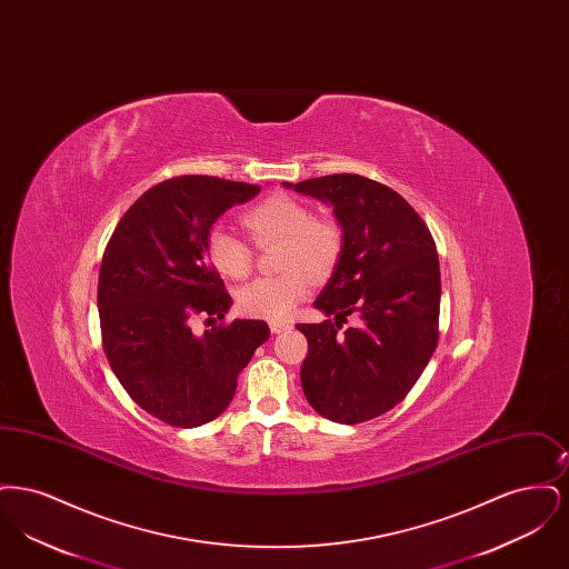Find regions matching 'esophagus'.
Segmentation results:
<instances>
[{
  "mask_svg": "<svg viewBox=\"0 0 569 569\" xmlns=\"http://www.w3.org/2000/svg\"><path fill=\"white\" fill-rule=\"evenodd\" d=\"M271 332L272 335H281V332H286V330H290L292 325L290 322H271Z\"/></svg>",
  "mask_w": 569,
  "mask_h": 569,
  "instance_id": "obj_1",
  "label": "esophagus"
}]
</instances>
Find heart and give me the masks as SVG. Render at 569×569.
I'll list each match as a JSON object with an SVG mask.
<instances>
[{
  "mask_svg": "<svg viewBox=\"0 0 569 569\" xmlns=\"http://www.w3.org/2000/svg\"><path fill=\"white\" fill-rule=\"evenodd\" d=\"M243 226L256 244L281 243L279 269L283 274L256 279L237 297L244 316L272 322L286 320L302 298L309 295V277L322 279L337 267L341 256V230L325 217L311 211L290 196H271L243 213ZM207 258L219 274L244 279L251 264V247L223 226H213L204 241Z\"/></svg>",
  "mask_w": 569,
  "mask_h": 569,
  "instance_id": "heart-1",
  "label": "heart"
}]
</instances>
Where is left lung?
I'll use <instances>...</instances> for the list:
<instances>
[{
    "instance_id": "left-lung-1",
    "label": "left lung",
    "mask_w": 569,
    "mask_h": 569,
    "mask_svg": "<svg viewBox=\"0 0 569 569\" xmlns=\"http://www.w3.org/2000/svg\"><path fill=\"white\" fill-rule=\"evenodd\" d=\"M283 188L328 204L343 239L313 302L335 322L297 326L309 341L302 392L332 422L371 420L406 399L437 348L441 274L433 237L406 198L360 174ZM348 317L357 325L341 331Z\"/></svg>"
}]
</instances>
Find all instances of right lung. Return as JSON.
I'll list each match as a JSON object with an SVG mask.
<instances>
[{"instance_id": "1", "label": "right lung", "mask_w": 569, "mask_h": 569, "mask_svg": "<svg viewBox=\"0 0 569 569\" xmlns=\"http://www.w3.org/2000/svg\"><path fill=\"white\" fill-rule=\"evenodd\" d=\"M258 193V186L217 177L168 179L136 200L107 244L98 307L110 369L136 406L166 425L193 429L216 420L271 337L262 320L213 326L202 337L190 326L198 313H228L232 298L204 241L219 217Z\"/></svg>"}]
</instances>
